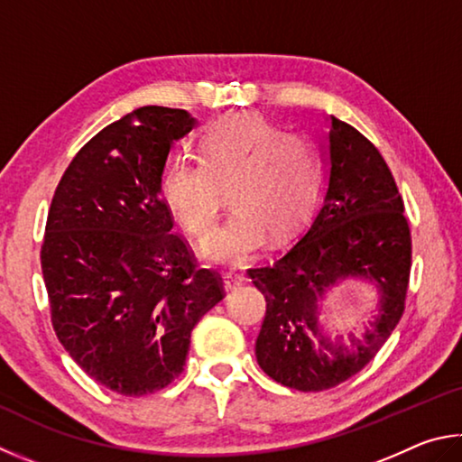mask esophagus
Instances as JSON below:
<instances>
[{
    "label": "esophagus",
    "instance_id": "obj_1",
    "mask_svg": "<svg viewBox=\"0 0 462 462\" xmlns=\"http://www.w3.org/2000/svg\"><path fill=\"white\" fill-rule=\"evenodd\" d=\"M223 282H225V288H226V290H237V288H241V286L245 284V278H244V273L226 272Z\"/></svg>",
    "mask_w": 462,
    "mask_h": 462
}]
</instances>
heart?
Wrapping results in <instances>:
<instances>
[{
    "label": "heart",
    "mask_w": 462,
    "mask_h": 462,
    "mask_svg": "<svg viewBox=\"0 0 462 462\" xmlns=\"http://www.w3.org/2000/svg\"><path fill=\"white\" fill-rule=\"evenodd\" d=\"M320 158L302 135L241 113L215 121L199 142V160L174 158L160 180L170 213L194 239H205L226 199L231 215L202 245L208 262L244 265L265 237L292 236L317 202Z\"/></svg>",
    "instance_id": "1"
}]
</instances>
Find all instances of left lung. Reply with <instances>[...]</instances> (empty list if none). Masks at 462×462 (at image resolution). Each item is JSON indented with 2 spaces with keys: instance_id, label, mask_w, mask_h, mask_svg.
<instances>
[{
  "instance_id": "obj_1",
  "label": "left lung",
  "mask_w": 462,
  "mask_h": 462,
  "mask_svg": "<svg viewBox=\"0 0 462 462\" xmlns=\"http://www.w3.org/2000/svg\"><path fill=\"white\" fill-rule=\"evenodd\" d=\"M328 152V189L300 241L273 263L247 270L265 298L257 363L298 392L330 390L375 357L406 309L411 268L403 200L382 153L337 117H330ZM345 277L375 281L383 294L366 335L346 344L321 335L316 304Z\"/></svg>"
}]
</instances>
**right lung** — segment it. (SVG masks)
Masks as SVG:
<instances>
[{
  "instance_id": "obj_1",
  "label": "right lung",
  "mask_w": 462,
  "mask_h": 462,
  "mask_svg": "<svg viewBox=\"0 0 462 462\" xmlns=\"http://www.w3.org/2000/svg\"><path fill=\"white\" fill-rule=\"evenodd\" d=\"M194 124L158 105L113 121L77 152L48 210L40 262L54 333L88 377L132 398L182 374L194 325L225 298L160 192L172 142Z\"/></svg>"
}]
</instances>
